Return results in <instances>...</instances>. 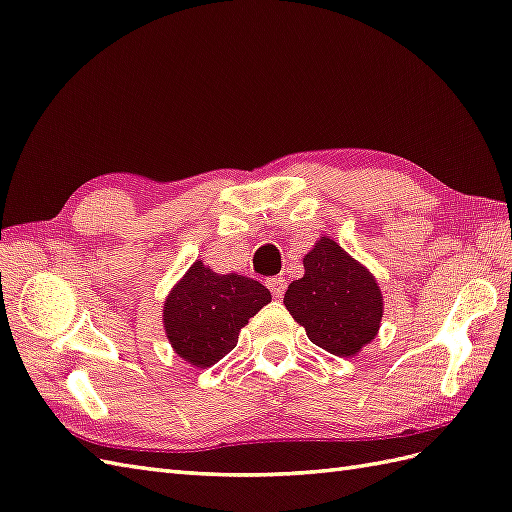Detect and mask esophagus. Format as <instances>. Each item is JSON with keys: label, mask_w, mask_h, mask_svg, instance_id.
I'll list each match as a JSON object with an SVG mask.
<instances>
[{"label": "esophagus", "mask_w": 512, "mask_h": 512, "mask_svg": "<svg viewBox=\"0 0 512 512\" xmlns=\"http://www.w3.org/2000/svg\"><path fill=\"white\" fill-rule=\"evenodd\" d=\"M267 286H269V291H271V295L276 297V299H280L282 295H284V291H286V280L284 278H269L267 280Z\"/></svg>", "instance_id": "1"}]
</instances>
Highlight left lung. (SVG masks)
Here are the masks:
<instances>
[{"mask_svg": "<svg viewBox=\"0 0 512 512\" xmlns=\"http://www.w3.org/2000/svg\"><path fill=\"white\" fill-rule=\"evenodd\" d=\"M304 269V278L291 282L284 293L286 310L321 350L354 356L380 328L376 278L326 236L304 256Z\"/></svg>", "mask_w": 512, "mask_h": 512, "instance_id": "obj_1", "label": "left lung"}]
</instances>
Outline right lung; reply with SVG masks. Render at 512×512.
<instances>
[{"label":"right lung","mask_w":512,"mask_h":512,"mask_svg":"<svg viewBox=\"0 0 512 512\" xmlns=\"http://www.w3.org/2000/svg\"><path fill=\"white\" fill-rule=\"evenodd\" d=\"M271 302L263 284L202 265L186 271L165 302V330L173 350L195 367H210L232 352L239 330Z\"/></svg>","instance_id":"right-lung-1"}]
</instances>
